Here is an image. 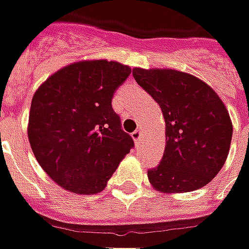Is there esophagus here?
Masks as SVG:
<instances>
[{
    "mask_svg": "<svg viewBox=\"0 0 249 249\" xmlns=\"http://www.w3.org/2000/svg\"><path fill=\"white\" fill-rule=\"evenodd\" d=\"M132 138H134V141H135L136 143L141 142V138H142V131H141V128L132 132Z\"/></svg>",
    "mask_w": 249,
    "mask_h": 249,
    "instance_id": "34e87169",
    "label": "esophagus"
}]
</instances>
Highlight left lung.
I'll list each match as a JSON object with an SVG mask.
<instances>
[{
	"mask_svg": "<svg viewBox=\"0 0 249 249\" xmlns=\"http://www.w3.org/2000/svg\"><path fill=\"white\" fill-rule=\"evenodd\" d=\"M132 75L166 121L163 159L147 171L152 187L164 194L205 187L222 170L231 143V120L220 97L181 71L135 68Z\"/></svg>",
	"mask_w": 249,
	"mask_h": 249,
	"instance_id": "obj_1",
	"label": "left lung"
}]
</instances>
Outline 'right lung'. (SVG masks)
I'll return each mask as SVG.
<instances>
[{
	"mask_svg": "<svg viewBox=\"0 0 249 249\" xmlns=\"http://www.w3.org/2000/svg\"><path fill=\"white\" fill-rule=\"evenodd\" d=\"M131 68L115 61L67 65L38 88L27 136L38 164L67 191L93 195L107 181L134 139L123 131L111 100Z\"/></svg>",
	"mask_w": 249,
	"mask_h": 249,
	"instance_id": "add662e5",
	"label": "right lung"
}]
</instances>
